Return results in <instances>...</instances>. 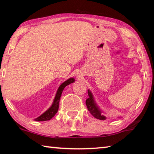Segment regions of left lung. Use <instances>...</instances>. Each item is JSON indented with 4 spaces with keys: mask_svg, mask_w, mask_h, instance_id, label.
<instances>
[{
    "mask_svg": "<svg viewBox=\"0 0 154 154\" xmlns=\"http://www.w3.org/2000/svg\"><path fill=\"white\" fill-rule=\"evenodd\" d=\"M88 92L89 98H88L86 101H85V104H86L88 111H90V113L92 114L95 118L100 119V120H105V119H106V117L105 116V115L102 113L103 111L98 107L97 104L95 102L92 93L91 92V91L90 90H88ZM119 118H120V117H119Z\"/></svg>",
    "mask_w": 154,
    "mask_h": 154,
    "instance_id": "1",
    "label": "left lung"
}]
</instances>
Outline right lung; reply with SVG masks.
I'll return each instance as SVG.
<instances>
[{
	"label": "right lung",
	"mask_w": 154,
	"mask_h": 154,
	"mask_svg": "<svg viewBox=\"0 0 154 154\" xmlns=\"http://www.w3.org/2000/svg\"><path fill=\"white\" fill-rule=\"evenodd\" d=\"M74 82H75L74 78H69V79H67L66 81H65L64 82L62 83V84L60 85L58 90H57L55 98H54L53 103H52V105H51L50 107H49L46 111L44 112L42 115H41L39 117H38L37 118L35 119V121H37V122L48 121L53 118L58 111L60 100L62 91H63L64 88L66 87V85H69L70 83H73Z\"/></svg>",
	"instance_id": "obj_1"
}]
</instances>
